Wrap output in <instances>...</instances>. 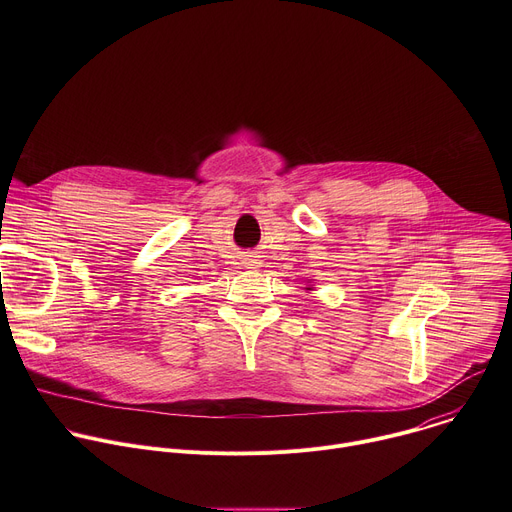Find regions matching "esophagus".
<instances>
[{"label":"esophagus","instance_id":"esophagus-1","mask_svg":"<svg viewBox=\"0 0 512 512\" xmlns=\"http://www.w3.org/2000/svg\"><path fill=\"white\" fill-rule=\"evenodd\" d=\"M259 259H257V255H247V267L249 269H257L259 267Z\"/></svg>","mask_w":512,"mask_h":512}]
</instances>
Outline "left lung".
<instances>
[{"mask_svg":"<svg viewBox=\"0 0 512 512\" xmlns=\"http://www.w3.org/2000/svg\"><path fill=\"white\" fill-rule=\"evenodd\" d=\"M306 289H308V291H312V289H314V287H312V279L308 281V287H306Z\"/></svg>","mask_w":512,"mask_h":512,"instance_id":"8db88e82","label":"left lung"}]
</instances>
